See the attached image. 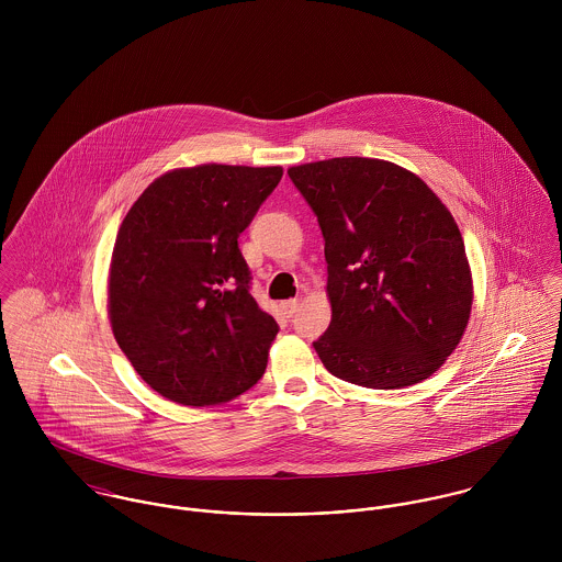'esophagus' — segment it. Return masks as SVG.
I'll use <instances>...</instances> for the list:
<instances>
[{
  "instance_id": "34e87169",
  "label": "esophagus",
  "mask_w": 562,
  "mask_h": 562,
  "mask_svg": "<svg viewBox=\"0 0 562 562\" xmlns=\"http://www.w3.org/2000/svg\"><path fill=\"white\" fill-rule=\"evenodd\" d=\"M281 310H283V314H285L288 318H292V316L296 314V310H299V301H296V299L285 301V303H281Z\"/></svg>"
}]
</instances>
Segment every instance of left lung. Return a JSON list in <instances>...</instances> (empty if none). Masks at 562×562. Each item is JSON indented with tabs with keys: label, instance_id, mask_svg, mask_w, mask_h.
<instances>
[{
	"label": "left lung",
	"instance_id": "8db88e82",
	"mask_svg": "<svg viewBox=\"0 0 562 562\" xmlns=\"http://www.w3.org/2000/svg\"><path fill=\"white\" fill-rule=\"evenodd\" d=\"M288 175L324 238L333 316L314 341L324 368L372 390L428 379L459 346L474 299L448 207L392 161L333 158Z\"/></svg>",
	"mask_w": 562,
	"mask_h": 562
}]
</instances>
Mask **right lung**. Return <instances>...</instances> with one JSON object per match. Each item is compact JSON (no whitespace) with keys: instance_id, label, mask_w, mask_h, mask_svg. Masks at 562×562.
<instances>
[{"instance_id":"obj_1","label":"right lung","mask_w":562,"mask_h":562,"mask_svg":"<svg viewBox=\"0 0 562 562\" xmlns=\"http://www.w3.org/2000/svg\"><path fill=\"white\" fill-rule=\"evenodd\" d=\"M281 177V166L179 168L127 212L112 250L110 322L164 398L221 404L263 376L279 324L250 296L238 238Z\"/></svg>"}]
</instances>
